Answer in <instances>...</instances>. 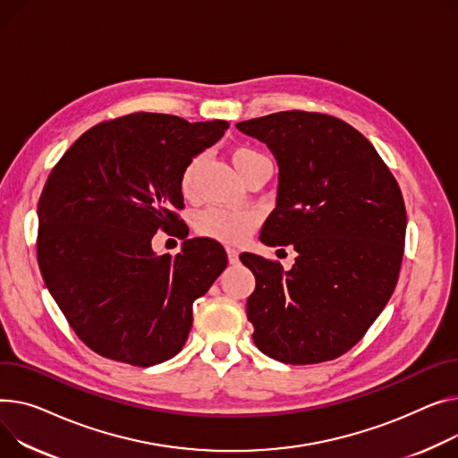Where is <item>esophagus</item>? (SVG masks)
Returning <instances> with one entry per match:
<instances>
[{
    "instance_id": "esophagus-1",
    "label": "esophagus",
    "mask_w": 458,
    "mask_h": 458,
    "mask_svg": "<svg viewBox=\"0 0 458 458\" xmlns=\"http://www.w3.org/2000/svg\"><path fill=\"white\" fill-rule=\"evenodd\" d=\"M226 254H228V261L232 265H235L239 261V252L235 249H226Z\"/></svg>"
}]
</instances>
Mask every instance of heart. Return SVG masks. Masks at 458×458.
Returning <instances> with one entry per match:
<instances>
[{
  "label": "heart",
  "mask_w": 458,
  "mask_h": 458,
  "mask_svg": "<svg viewBox=\"0 0 458 458\" xmlns=\"http://www.w3.org/2000/svg\"><path fill=\"white\" fill-rule=\"evenodd\" d=\"M202 164V157H193L184 171L180 174V191L186 199H195L197 195V176ZM232 164L237 169V173L247 178L254 171H258L263 165H270L268 158L263 157L259 150L239 145L232 150ZM259 225V213L250 208L242 209H232V208H208L204 209L195 221V230L202 237L216 239L226 245H241L242 241H247L256 226Z\"/></svg>",
  "instance_id": "b5f03b06"
}]
</instances>
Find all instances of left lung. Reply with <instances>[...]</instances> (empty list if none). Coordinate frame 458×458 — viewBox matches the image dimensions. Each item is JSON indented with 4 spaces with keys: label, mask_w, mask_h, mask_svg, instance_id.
<instances>
[{
    "label": "left lung",
    "mask_w": 458,
    "mask_h": 458,
    "mask_svg": "<svg viewBox=\"0 0 458 458\" xmlns=\"http://www.w3.org/2000/svg\"><path fill=\"white\" fill-rule=\"evenodd\" d=\"M267 143L280 165L276 208L259 239L296 250L280 261L241 254L256 276L247 300L254 344L289 364L352 350L398 284L407 211L374 145L346 121L287 110L235 125Z\"/></svg>",
    "instance_id": "left-lung-1"
}]
</instances>
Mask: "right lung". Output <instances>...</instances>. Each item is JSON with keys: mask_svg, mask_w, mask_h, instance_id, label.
I'll return each instance as SVG.
<instances>
[{"mask_svg": "<svg viewBox=\"0 0 458 458\" xmlns=\"http://www.w3.org/2000/svg\"><path fill=\"white\" fill-rule=\"evenodd\" d=\"M228 129L136 112L86 131L51 169L38 200L37 258L46 287L77 337L96 353L152 367L174 357L193 301L226 268L213 239H187L158 257V229L188 237L180 174Z\"/></svg>", "mask_w": 458, "mask_h": 458, "instance_id": "obj_1", "label": "right lung"}]
</instances>
